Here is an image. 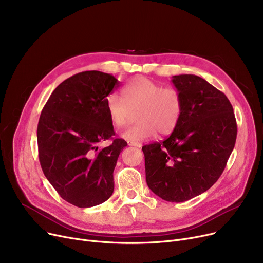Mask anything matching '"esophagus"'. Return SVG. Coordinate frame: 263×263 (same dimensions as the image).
<instances>
[{"instance_id": "1", "label": "esophagus", "mask_w": 263, "mask_h": 263, "mask_svg": "<svg viewBox=\"0 0 263 263\" xmlns=\"http://www.w3.org/2000/svg\"><path fill=\"white\" fill-rule=\"evenodd\" d=\"M128 145H129V146H133V147H139V148L142 147L141 144H139V143H133V142H128Z\"/></svg>"}]
</instances>
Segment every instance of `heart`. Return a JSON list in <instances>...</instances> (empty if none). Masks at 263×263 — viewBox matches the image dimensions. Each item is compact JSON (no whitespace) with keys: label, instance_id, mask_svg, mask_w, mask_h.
<instances>
[{"label":"heart","instance_id":"obj_1","mask_svg":"<svg viewBox=\"0 0 263 263\" xmlns=\"http://www.w3.org/2000/svg\"><path fill=\"white\" fill-rule=\"evenodd\" d=\"M110 122L117 129L126 127L132 113L136 112L135 126L127 129L121 136L129 142L140 143L151 139L158 132L171 133L182 113V99L172 87L163 88L157 82L137 77L121 89V99L110 96L106 102Z\"/></svg>","mask_w":263,"mask_h":263}]
</instances>
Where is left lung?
I'll return each mask as SVG.
<instances>
[{"label":"left lung","mask_w":263,"mask_h":263,"mask_svg":"<svg viewBox=\"0 0 263 263\" xmlns=\"http://www.w3.org/2000/svg\"><path fill=\"white\" fill-rule=\"evenodd\" d=\"M182 113L163 142L143 146L146 181L162 199L182 202L209 190L222 175L237 140L227 97L194 74L173 77Z\"/></svg>","instance_id":"left-lung-1"}]
</instances>
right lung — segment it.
<instances>
[{"label": "right lung", "instance_id": "1", "mask_svg": "<svg viewBox=\"0 0 263 263\" xmlns=\"http://www.w3.org/2000/svg\"><path fill=\"white\" fill-rule=\"evenodd\" d=\"M118 80L101 71H84L62 82L51 93L37 128L41 168L60 196L79 208L107 200L114 191L113 172L128 144L115 139L106 97Z\"/></svg>", "mask_w": 263, "mask_h": 263}]
</instances>
